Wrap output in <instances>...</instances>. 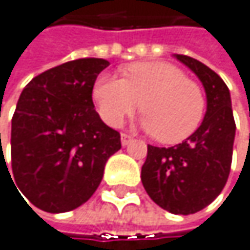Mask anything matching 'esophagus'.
<instances>
[{"mask_svg": "<svg viewBox=\"0 0 250 250\" xmlns=\"http://www.w3.org/2000/svg\"><path fill=\"white\" fill-rule=\"evenodd\" d=\"M121 142H122V146H128L132 142V137L128 134H121Z\"/></svg>", "mask_w": 250, "mask_h": 250, "instance_id": "esophagus-1", "label": "esophagus"}]
</instances>
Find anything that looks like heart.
<instances>
[{"mask_svg": "<svg viewBox=\"0 0 250 250\" xmlns=\"http://www.w3.org/2000/svg\"><path fill=\"white\" fill-rule=\"evenodd\" d=\"M124 74L125 79L101 74L94 84V101L107 125L119 126L142 107L146 113L142 126L161 142L180 143L197 131L204 116V94L180 68L167 62H137Z\"/></svg>", "mask_w": 250, "mask_h": 250, "instance_id": "heart-1", "label": "heart"}]
</instances>
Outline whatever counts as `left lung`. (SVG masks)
<instances>
[{
	"instance_id": "left-lung-1",
	"label": "left lung",
	"mask_w": 250,
	"mask_h": 250,
	"mask_svg": "<svg viewBox=\"0 0 250 250\" xmlns=\"http://www.w3.org/2000/svg\"><path fill=\"white\" fill-rule=\"evenodd\" d=\"M204 86L207 110L201 125L185 142L171 147L147 145L142 183L147 195L174 215H191L213 201L228 180L235 122L229 89L203 62L174 55Z\"/></svg>"
}]
</instances>
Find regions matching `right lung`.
I'll list each match as a JSON object with an SVG mask.
<instances>
[{
    "mask_svg": "<svg viewBox=\"0 0 250 250\" xmlns=\"http://www.w3.org/2000/svg\"><path fill=\"white\" fill-rule=\"evenodd\" d=\"M108 65L101 58L70 61L22 91L11 119V171L37 208L64 213L86 203L121 149V134L101 121L92 101L94 83Z\"/></svg>",
    "mask_w": 250,
    "mask_h": 250,
    "instance_id": "right-lung-1",
    "label": "right lung"
}]
</instances>
